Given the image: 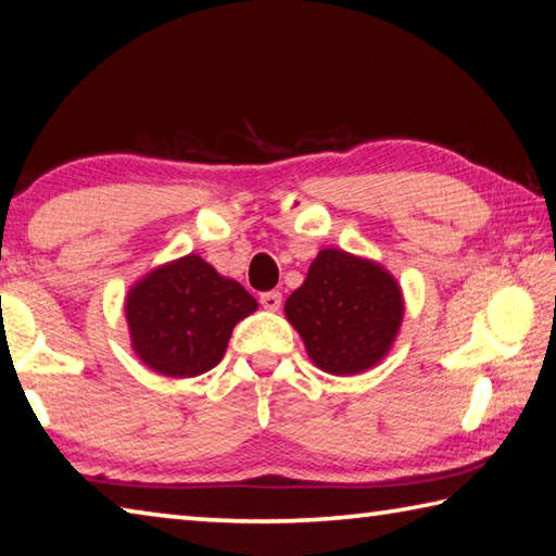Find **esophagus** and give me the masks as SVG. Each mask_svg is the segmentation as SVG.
<instances>
[{"mask_svg": "<svg viewBox=\"0 0 556 556\" xmlns=\"http://www.w3.org/2000/svg\"><path fill=\"white\" fill-rule=\"evenodd\" d=\"M258 302H261V305H264V309L276 312L282 305V295H280L278 290H268V292H264V295L258 298Z\"/></svg>", "mask_w": 556, "mask_h": 556, "instance_id": "obj_1", "label": "esophagus"}]
</instances>
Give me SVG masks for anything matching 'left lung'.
I'll use <instances>...</instances> for the list:
<instances>
[{"mask_svg":"<svg viewBox=\"0 0 556 556\" xmlns=\"http://www.w3.org/2000/svg\"><path fill=\"white\" fill-rule=\"evenodd\" d=\"M286 317L317 368L355 375L390 351L404 302L396 280L382 266L341 249H324L305 282L286 300Z\"/></svg>","mask_w":556,"mask_h":556,"instance_id":"obj_1","label":"left lung"}]
</instances>
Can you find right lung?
<instances>
[{
	"instance_id": "add662e5",
	"label": "right lung",
	"mask_w": 556,
	"mask_h": 556,
	"mask_svg": "<svg viewBox=\"0 0 556 556\" xmlns=\"http://www.w3.org/2000/svg\"><path fill=\"white\" fill-rule=\"evenodd\" d=\"M256 307L237 280L188 254L140 280L125 300V317L142 363L169 377H195L223 361L235 324Z\"/></svg>"
}]
</instances>
